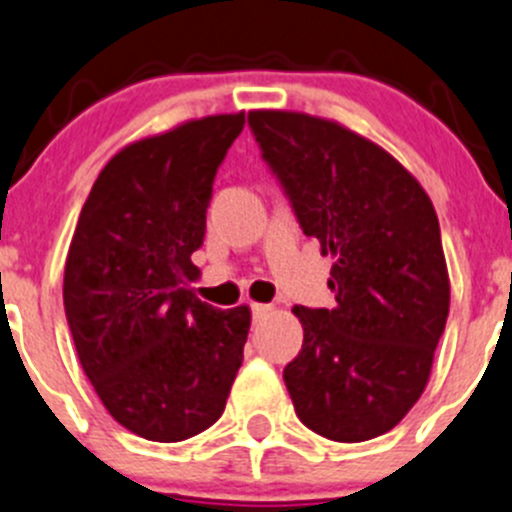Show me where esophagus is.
<instances>
[{"instance_id": "obj_1", "label": "esophagus", "mask_w": 512, "mask_h": 512, "mask_svg": "<svg viewBox=\"0 0 512 512\" xmlns=\"http://www.w3.org/2000/svg\"><path fill=\"white\" fill-rule=\"evenodd\" d=\"M272 313V305H265V303H252V318L255 321H260V318H265V315Z\"/></svg>"}]
</instances>
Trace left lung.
<instances>
[{"mask_svg":"<svg viewBox=\"0 0 512 512\" xmlns=\"http://www.w3.org/2000/svg\"><path fill=\"white\" fill-rule=\"evenodd\" d=\"M300 229L333 255V308L295 305L303 348L283 379L295 414L333 442L389 432L417 404L450 313L427 191L369 138L308 113H247Z\"/></svg>","mask_w":512,"mask_h":512,"instance_id":"obj_1","label":"left lung"}]
</instances>
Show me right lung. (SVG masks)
<instances>
[{"label":"right lung","instance_id":"obj_1","mask_svg":"<svg viewBox=\"0 0 512 512\" xmlns=\"http://www.w3.org/2000/svg\"><path fill=\"white\" fill-rule=\"evenodd\" d=\"M245 113L186 121L121 148L80 212L62 300L80 366L118 424L181 442L224 412L250 308L217 310L186 288L212 184Z\"/></svg>","mask_w":512,"mask_h":512}]
</instances>
